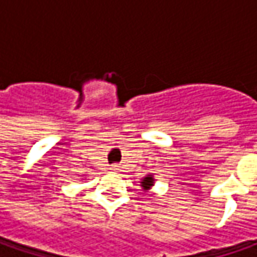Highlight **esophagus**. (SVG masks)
<instances>
[{"mask_svg":"<svg viewBox=\"0 0 257 257\" xmlns=\"http://www.w3.org/2000/svg\"><path fill=\"white\" fill-rule=\"evenodd\" d=\"M110 170H113V172H118V170H120V167H118L117 164H114V166H111V167H110Z\"/></svg>","mask_w":257,"mask_h":257,"instance_id":"esophagus-1","label":"esophagus"}]
</instances>
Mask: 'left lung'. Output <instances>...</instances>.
<instances>
[{
    "instance_id": "1",
    "label": "left lung",
    "mask_w": 257,
    "mask_h": 257,
    "mask_svg": "<svg viewBox=\"0 0 257 257\" xmlns=\"http://www.w3.org/2000/svg\"><path fill=\"white\" fill-rule=\"evenodd\" d=\"M153 184H154V179L152 174H147L144 179H142V187H143L144 190H149Z\"/></svg>"
}]
</instances>
